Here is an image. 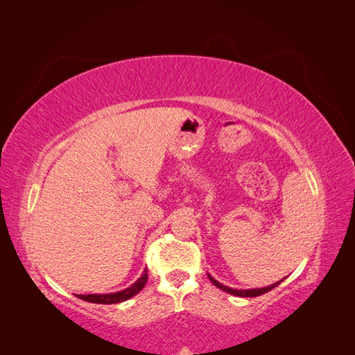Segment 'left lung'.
<instances>
[{"mask_svg":"<svg viewBox=\"0 0 355 355\" xmlns=\"http://www.w3.org/2000/svg\"><path fill=\"white\" fill-rule=\"evenodd\" d=\"M209 275V278H210V282L216 286V287H219V288H222L223 292H228V293H231V295H235V296H241V297H254V296H259V295H263V293H266V292H270V290H272L275 286H278L280 284L283 280H280V282H277V283H274V284H271V286H266V287H262V288H249V290H243V288H231V287H227V286H223V284H220L219 282H216L214 280V278L210 275V274H207Z\"/></svg>","mask_w":355,"mask_h":355,"instance_id":"obj_1","label":"left lung"}]
</instances>
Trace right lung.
Masks as SVG:
<instances>
[{"label":"right lung","mask_w":355,"mask_h":355,"mask_svg":"<svg viewBox=\"0 0 355 355\" xmlns=\"http://www.w3.org/2000/svg\"><path fill=\"white\" fill-rule=\"evenodd\" d=\"M148 280V271L145 270L142 277L139 278L137 282H135L130 287L121 290V292L116 293H106V295H77L80 299L87 300V302H93V304H118V302H124V300L133 297L135 295H137L141 290L144 288V286L146 284Z\"/></svg>","instance_id":"right-lung-1"}]
</instances>
